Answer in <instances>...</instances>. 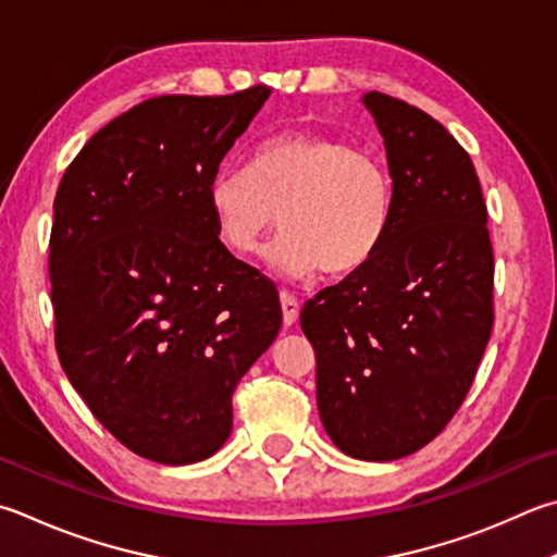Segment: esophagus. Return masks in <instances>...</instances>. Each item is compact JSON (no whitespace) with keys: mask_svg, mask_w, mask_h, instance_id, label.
<instances>
[{"mask_svg":"<svg viewBox=\"0 0 557 557\" xmlns=\"http://www.w3.org/2000/svg\"><path fill=\"white\" fill-rule=\"evenodd\" d=\"M280 305H282V323L285 326H295L299 319V301L289 292H280Z\"/></svg>","mask_w":557,"mask_h":557,"instance_id":"esophagus-1","label":"esophagus"}]
</instances>
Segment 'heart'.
Segmentation results:
<instances>
[{
  "mask_svg": "<svg viewBox=\"0 0 557 557\" xmlns=\"http://www.w3.org/2000/svg\"><path fill=\"white\" fill-rule=\"evenodd\" d=\"M207 201L216 238L240 258L285 228L268 250L289 280L313 270L346 275L370 262L392 224V177L377 156L329 134H282L256 148L248 170L221 168Z\"/></svg>",
  "mask_w": 557,
  "mask_h": 557,
  "instance_id": "b5f03b06",
  "label": "heart"
}]
</instances>
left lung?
<instances>
[{
	"label": "left lung",
	"mask_w": 557,
	"mask_h": 557,
	"mask_svg": "<svg viewBox=\"0 0 557 557\" xmlns=\"http://www.w3.org/2000/svg\"><path fill=\"white\" fill-rule=\"evenodd\" d=\"M362 104L387 150V238L301 309L323 429L350 458L387 462L446 429L487 348L494 258L470 156L426 111L382 92Z\"/></svg>",
	"instance_id": "obj_1"
}]
</instances>
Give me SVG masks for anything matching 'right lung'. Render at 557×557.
Wrapping results in <instances>:
<instances>
[{"mask_svg":"<svg viewBox=\"0 0 557 557\" xmlns=\"http://www.w3.org/2000/svg\"><path fill=\"white\" fill-rule=\"evenodd\" d=\"M268 97L258 85L146 99L60 180L48 260L60 366L111 436L153 462L224 446L231 394L282 326L275 285L231 256L207 201Z\"/></svg>","mask_w":557,"mask_h":557,"instance_id":"add662e5","label":"right lung"}]
</instances>
